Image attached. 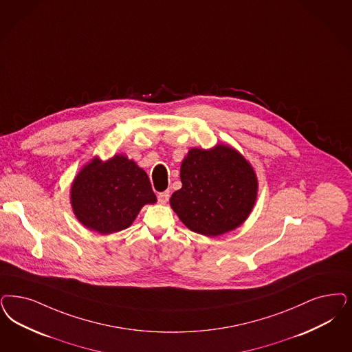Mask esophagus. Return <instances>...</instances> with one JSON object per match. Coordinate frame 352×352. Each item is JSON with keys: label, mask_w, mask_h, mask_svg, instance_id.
Masks as SVG:
<instances>
[{"label": "esophagus", "mask_w": 352, "mask_h": 352, "mask_svg": "<svg viewBox=\"0 0 352 352\" xmlns=\"http://www.w3.org/2000/svg\"><path fill=\"white\" fill-rule=\"evenodd\" d=\"M169 191H165V192H161L158 194V203L160 204H166L169 201Z\"/></svg>", "instance_id": "obj_1"}]
</instances>
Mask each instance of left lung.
<instances>
[{
    "instance_id": "obj_1",
    "label": "left lung",
    "mask_w": 352,
    "mask_h": 352,
    "mask_svg": "<svg viewBox=\"0 0 352 352\" xmlns=\"http://www.w3.org/2000/svg\"><path fill=\"white\" fill-rule=\"evenodd\" d=\"M182 188L170 206L190 230L219 236L239 228L252 212L257 177L251 164L230 146L192 148L181 165Z\"/></svg>"
}]
</instances>
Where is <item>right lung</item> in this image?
Here are the masks:
<instances>
[{
    "label": "right lung",
    "mask_w": 352,
    "mask_h": 352,
    "mask_svg": "<svg viewBox=\"0 0 352 352\" xmlns=\"http://www.w3.org/2000/svg\"><path fill=\"white\" fill-rule=\"evenodd\" d=\"M70 199L79 222L102 235L127 229L143 206L157 201L146 171L123 155L92 158L75 177Z\"/></svg>",
    "instance_id": "obj_1"
}]
</instances>
